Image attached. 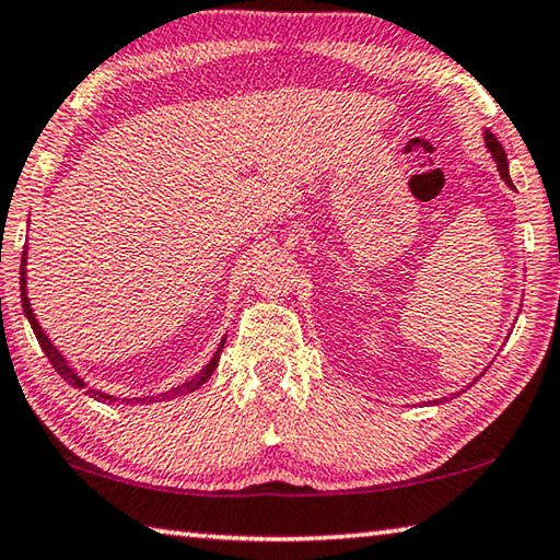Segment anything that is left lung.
<instances>
[{"instance_id":"8db88e82","label":"left lung","mask_w":560,"mask_h":560,"mask_svg":"<svg viewBox=\"0 0 560 560\" xmlns=\"http://www.w3.org/2000/svg\"><path fill=\"white\" fill-rule=\"evenodd\" d=\"M485 142H487V150L492 152V156H494V162H497V170H499V176H502V179L506 182V186H512V189H514V184H512V176H509V164H506L504 147L497 142V137H494L492 132H489V130L485 132ZM477 378H479V376H477ZM477 378H475L472 384H469V386H475V384H477ZM469 386H465L463 390H467ZM455 396H459V394H455ZM450 398H453V396H450ZM445 400H447V398H438L435 404H445Z\"/></svg>"}]
</instances>
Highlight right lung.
Here are the masks:
<instances>
[{"label":"right lung","instance_id":"right-lung-1","mask_svg":"<svg viewBox=\"0 0 560 560\" xmlns=\"http://www.w3.org/2000/svg\"><path fill=\"white\" fill-rule=\"evenodd\" d=\"M19 270H22V272H19V275H22V278H19V282H22V307H24V315H26V319H28V325H32L34 335H36V339H38V345H42V349H44V354L48 357V361H51V366L58 371V376H61L68 386L85 388V381L75 374V369L68 366V361L63 359L61 351H58V349L51 345V341H48V337L44 335L42 325H38V322H36V315H34L32 305H28V298H26V248H24V253H22V268H19ZM223 345H225V337L221 339L219 349H215L213 359L199 371V374L186 381V384L176 386V388H172V390H166V394L156 396V398L164 400V398H174V396H186V394H194L196 388H201V386L206 384V381H209V376L213 374V371H215V366H219ZM85 394L91 396V398H95V400H107V404H117V400H120V404H132V400L137 404V400H147V398H115V396H107V394H103V390H95V388H88ZM150 400H152V398H150Z\"/></svg>","mask_w":560,"mask_h":560}]
</instances>
